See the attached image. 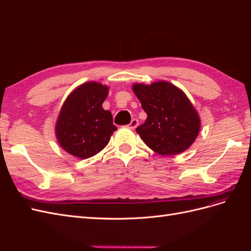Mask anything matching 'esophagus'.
Returning <instances> with one entry per match:
<instances>
[{
  "instance_id": "1",
  "label": "esophagus",
  "mask_w": 251,
  "mask_h": 251,
  "mask_svg": "<svg viewBox=\"0 0 251 251\" xmlns=\"http://www.w3.org/2000/svg\"><path fill=\"white\" fill-rule=\"evenodd\" d=\"M138 125H139V121H138V119L134 118V119H132L131 123L127 125V127H128V128H131V130H134V128L137 127V126H138Z\"/></svg>"
}]
</instances>
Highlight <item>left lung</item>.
Segmentation results:
<instances>
[{"instance_id": "obj_1", "label": "left lung", "mask_w": 251, "mask_h": 251, "mask_svg": "<svg viewBox=\"0 0 251 251\" xmlns=\"http://www.w3.org/2000/svg\"><path fill=\"white\" fill-rule=\"evenodd\" d=\"M133 91L148 114L136 132L150 149L170 156L192 146L200 131V118L180 89L158 81L150 86L136 83Z\"/></svg>"}]
</instances>
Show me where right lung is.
Masks as SVG:
<instances>
[{
    "label": "right lung",
    "mask_w": 251,
    "mask_h": 251,
    "mask_svg": "<svg viewBox=\"0 0 251 251\" xmlns=\"http://www.w3.org/2000/svg\"><path fill=\"white\" fill-rule=\"evenodd\" d=\"M108 87L87 82L67 98L56 123V137L68 153L81 159L96 155L107 146L117 127L110 111L102 109Z\"/></svg>",
    "instance_id": "1"
}]
</instances>
